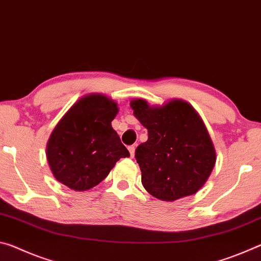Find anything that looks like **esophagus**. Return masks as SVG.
<instances>
[{
  "instance_id": "1",
  "label": "esophagus",
  "mask_w": 261,
  "mask_h": 261,
  "mask_svg": "<svg viewBox=\"0 0 261 261\" xmlns=\"http://www.w3.org/2000/svg\"><path fill=\"white\" fill-rule=\"evenodd\" d=\"M127 149H129V152H130V156H131V158H134V156H135V151H136V147L134 146V145H131V146L127 147Z\"/></svg>"
}]
</instances>
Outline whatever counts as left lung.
I'll list each match as a JSON object with an SVG mask.
<instances>
[{
	"label": "left lung",
	"mask_w": 261,
	"mask_h": 261,
	"mask_svg": "<svg viewBox=\"0 0 261 261\" xmlns=\"http://www.w3.org/2000/svg\"><path fill=\"white\" fill-rule=\"evenodd\" d=\"M130 106L148 131L147 141L135 154L146 191L165 201L196 193L208 179L216 161L213 143L199 114L179 99L160 107L136 99Z\"/></svg>",
	"instance_id": "1"
}]
</instances>
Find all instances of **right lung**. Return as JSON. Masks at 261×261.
I'll return each instance as SVG.
<instances>
[{"label":"right lung","mask_w":261,"mask_h":261,"mask_svg":"<svg viewBox=\"0 0 261 261\" xmlns=\"http://www.w3.org/2000/svg\"><path fill=\"white\" fill-rule=\"evenodd\" d=\"M117 113V103L102 94L83 96L65 113L46 152L59 182L86 191L102 182L121 158L130 156L112 126Z\"/></svg>","instance_id":"add662e5"}]
</instances>
